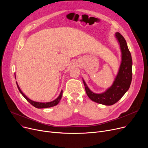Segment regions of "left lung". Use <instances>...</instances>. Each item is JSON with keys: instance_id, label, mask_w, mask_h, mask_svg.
Segmentation results:
<instances>
[{"instance_id": "8db88e82", "label": "left lung", "mask_w": 148, "mask_h": 148, "mask_svg": "<svg viewBox=\"0 0 148 148\" xmlns=\"http://www.w3.org/2000/svg\"><path fill=\"white\" fill-rule=\"evenodd\" d=\"M116 38L118 40L121 52L122 62L118 74L112 86L102 94H95L87 86L83 81L84 88L89 98L94 101L106 106H111L118 101L125 94L130 88L132 80V58L128 48L127 42L123 36L119 32L116 33Z\"/></svg>"}]
</instances>
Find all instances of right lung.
<instances>
[{
    "instance_id": "add662e5",
    "label": "right lung",
    "mask_w": 148,
    "mask_h": 148,
    "mask_svg": "<svg viewBox=\"0 0 148 148\" xmlns=\"http://www.w3.org/2000/svg\"><path fill=\"white\" fill-rule=\"evenodd\" d=\"M17 83V88H18L19 91L20 92V93L21 94V95L26 98V99L27 101H28L30 104H31L33 106H34V107H36V108H48V107H53V106H56V105L59 103V101L60 100V99H61V98H62V92H63V91H62V90L61 92H60V94L59 96L55 100L53 101L49 102V103H39V102L34 101L29 99L24 94H23V93L21 92V89H20V88H19V86H18V85L17 84V83Z\"/></svg>"
}]
</instances>
